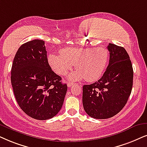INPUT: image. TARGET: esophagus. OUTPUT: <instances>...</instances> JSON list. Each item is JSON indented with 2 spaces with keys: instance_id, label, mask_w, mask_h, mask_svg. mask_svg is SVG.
<instances>
[{
  "instance_id": "obj_1",
  "label": "esophagus",
  "mask_w": 147,
  "mask_h": 147,
  "mask_svg": "<svg viewBox=\"0 0 147 147\" xmlns=\"http://www.w3.org/2000/svg\"><path fill=\"white\" fill-rule=\"evenodd\" d=\"M75 85V83H69L68 82V83H67V85H68V87H72V85Z\"/></svg>"
}]
</instances>
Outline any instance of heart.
Instances as JSON below:
<instances>
[{"label": "heart", "mask_w": 147, "mask_h": 147, "mask_svg": "<svg viewBox=\"0 0 147 147\" xmlns=\"http://www.w3.org/2000/svg\"><path fill=\"white\" fill-rule=\"evenodd\" d=\"M109 51L105 47H66L60 54L51 53L48 62L54 72L66 75L75 64L78 70L70 75L72 81L86 79L89 82L99 79L107 68Z\"/></svg>", "instance_id": "1"}]
</instances>
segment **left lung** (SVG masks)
<instances>
[{
	"label": "left lung",
	"instance_id": "8db88e82",
	"mask_svg": "<svg viewBox=\"0 0 147 147\" xmlns=\"http://www.w3.org/2000/svg\"><path fill=\"white\" fill-rule=\"evenodd\" d=\"M109 64L102 78L83 87V105L94 119L111 118L125 107L133 85V68L123 47L109 43Z\"/></svg>",
	"mask_w": 147,
	"mask_h": 147
}]
</instances>
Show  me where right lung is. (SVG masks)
<instances>
[{
  "label": "right lung",
  "mask_w": 147,
  "mask_h": 147,
  "mask_svg": "<svg viewBox=\"0 0 147 147\" xmlns=\"http://www.w3.org/2000/svg\"><path fill=\"white\" fill-rule=\"evenodd\" d=\"M50 67L45 41L32 40L18 49L11 68V81L18 105L38 120L55 116L64 102L67 85Z\"/></svg>",
  "instance_id": "1"
}]
</instances>
